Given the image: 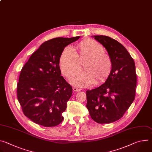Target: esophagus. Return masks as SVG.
Wrapping results in <instances>:
<instances>
[{
  "mask_svg": "<svg viewBox=\"0 0 152 152\" xmlns=\"http://www.w3.org/2000/svg\"><path fill=\"white\" fill-rule=\"evenodd\" d=\"M73 90L75 91V92H78V91H80L81 90L79 89V88H77L76 87H73Z\"/></svg>",
  "mask_w": 152,
  "mask_h": 152,
  "instance_id": "esophagus-1",
  "label": "esophagus"
}]
</instances>
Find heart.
I'll use <instances>...</instances> for the list:
<instances>
[{
    "label": "heart",
    "mask_w": 152,
    "mask_h": 152,
    "mask_svg": "<svg viewBox=\"0 0 152 152\" xmlns=\"http://www.w3.org/2000/svg\"><path fill=\"white\" fill-rule=\"evenodd\" d=\"M104 48L96 40L85 39L73 49L67 47L60 56L59 64L62 74L70 78L80 72L82 64L84 72L71 79L74 85L85 86L104 81L110 75L113 62Z\"/></svg>",
    "instance_id": "heart-1"
}]
</instances>
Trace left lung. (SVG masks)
<instances>
[{
	"label": "left lung",
	"mask_w": 152,
	"mask_h": 152,
	"mask_svg": "<svg viewBox=\"0 0 152 152\" xmlns=\"http://www.w3.org/2000/svg\"><path fill=\"white\" fill-rule=\"evenodd\" d=\"M94 37L106 49L113 67L104 83L86 91V106L94 121L111 123L121 118L135 99V64L126 49L117 40L104 35Z\"/></svg>",
	"instance_id": "obj_1"
}]
</instances>
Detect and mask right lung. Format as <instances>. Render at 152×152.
<instances>
[{"label": "right lung", "instance_id": "obj_1", "mask_svg": "<svg viewBox=\"0 0 152 152\" xmlns=\"http://www.w3.org/2000/svg\"><path fill=\"white\" fill-rule=\"evenodd\" d=\"M80 36L46 41L34 52L21 70L17 99L26 117L45 127L60 124L72 87L61 76L59 58L67 46Z\"/></svg>", "mask_w": 152, "mask_h": 152}]
</instances>
